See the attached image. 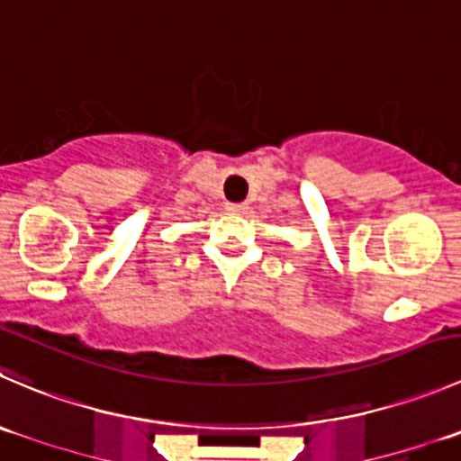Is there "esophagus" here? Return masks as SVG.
I'll return each mask as SVG.
<instances>
[{
	"mask_svg": "<svg viewBox=\"0 0 461 461\" xmlns=\"http://www.w3.org/2000/svg\"><path fill=\"white\" fill-rule=\"evenodd\" d=\"M248 204L240 203V204H227V212L230 213H239V216H243V213H248Z\"/></svg>",
	"mask_w": 461,
	"mask_h": 461,
	"instance_id": "1",
	"label": "esophagus"
}]
</instances>
